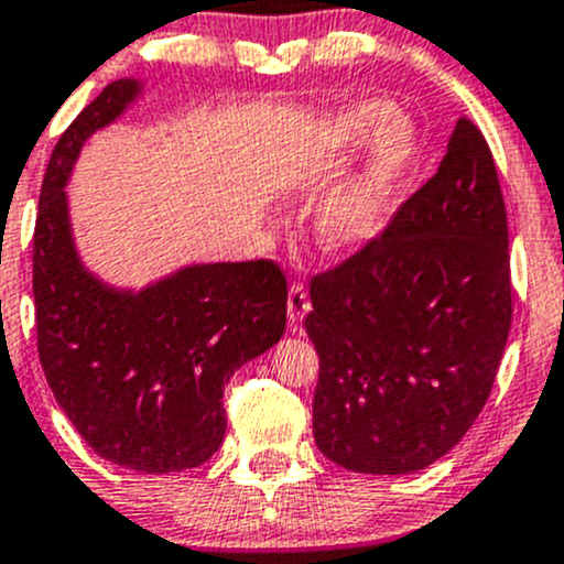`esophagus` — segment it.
I'll list each match as a JSON object with an SVG mask.
<instances>
[{
  "label": "esophagus",
  "instance_id": "obj_1",
  "mask_svg": "<svg viewBox=\"0 0 564 564\" xmlns=\"http://www.w3.org/2000/svg\"><path fill=\"white\" fill-rule=\"evenodd\" d=\"M286 305H289V324H292V327H297L302 318H305V313L311 311V297H307V292L302 283H292Z\"/></svg>",
  "mask_w": 564,
  "mask_h": 564
}]
</instances>
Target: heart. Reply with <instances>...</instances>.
Segmentation results:
<instances>
[{
    "label": "heart",
    "instance_id": "b5f03b06",
    "mask_svg": "<svg viewBox=\"0 0 564 564\" xmlns=\"http://www.w3.org/2000/svg\"><path fill=\"white\" fill-rule=\"evenodd\" d=\"M372 134L378 138L361 167L332 188L316 210L318 240L332 251H357L383 232L402 177L416 159V132L411 123L394 121L391 105L370 99L335 118V140L343 145H359Z\"/></svg>",
    "mask_w": 564,
    "mask_h": 564
}]
</instances>
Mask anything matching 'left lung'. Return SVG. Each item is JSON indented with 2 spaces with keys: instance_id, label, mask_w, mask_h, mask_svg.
<instances>
[{
  "instance_id": "obj_1",
  "label": "left lung",
  "mask_w": 564,
  "mask_h": 564,
  "mask_svg": "<svg viewBox=\"0 0 564 564\" xmlns=\"http://www.w3.org/2000/svg\"><path fill=\"white\" fill-rule=\"evenodd\" d=\"M313 437L370 476L422 470L489 400L513 316L508 216L481 129L456 121L437 173L376 240L311 278Z\"/></svg>"
}]
</instances>
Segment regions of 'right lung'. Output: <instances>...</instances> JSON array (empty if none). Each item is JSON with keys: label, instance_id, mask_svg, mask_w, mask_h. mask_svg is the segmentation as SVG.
<instances>
[{"label": "right lung", "instance_id": "add662e5", "mask_svg": "<svg viewBox=\"0 0 564 564\" xmlns=\"http://www.w3.org/2000/svg\"><path fill=\"white\" fill-rule=\"evenodd\" d=\"M138 94L132 78L105 86L51 153L34 224L37 351L56 402L102 459L177 473L218 452L224 387L281 340L286 275L270 259L194 264L132 294L83 267L64 186L88 134Z\"/></svg>", "mask_w": 564, "mask_h": 564}]
</instances>
